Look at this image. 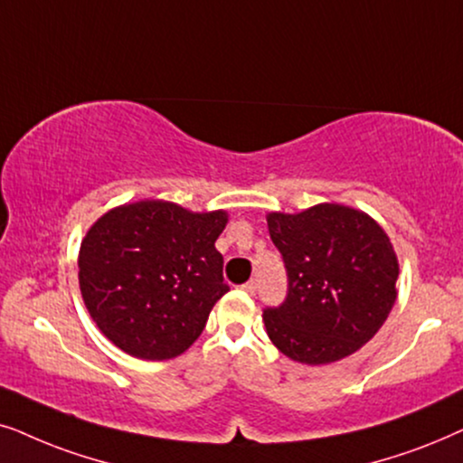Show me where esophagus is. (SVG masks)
<instances>
[{
	"instance_id": "esophagus-1",
	"label": "esophagus",
	"mask_w": 463,
	"mask_h": 463,
	"mask_svg": "<svg viewBox=\"0 0 463 463\" xmlns=\"http://www.w3.org/2000/svg\"><path fill=\"white\" fill-rule=\"evenodd\" d=\"M243 289L248 294H256L258 292V281L256 279H250L248 283H243Z\"/></svg>"
}]
</instances>
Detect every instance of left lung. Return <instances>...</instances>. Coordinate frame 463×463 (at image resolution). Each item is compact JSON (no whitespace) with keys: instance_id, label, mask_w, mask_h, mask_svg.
Returning a JSON list of instances; mask_svg holds the SVG:
<instances>
[{"instance_id":"obj_1","label":"left lung","mask_w":463,"mask_h":463,"mask_svg":"<svg viewBox=\"0 0 463 463\" xmlns=\"http://www.w3.org/2000/svg\"><path fill=\"white\" fill-rule=\"evenodd\" d=\"M288 275L281 305L262 313L269 338L303 364L343 360L377 335L396 303L398 260L377 222L324 203L303 213H269Z\"/></svg>"}]
</instances>
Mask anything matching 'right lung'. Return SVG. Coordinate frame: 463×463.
I'll return each mask as SVG.
<instances>
[{
  "instance_id": "obj_1",
  "label": "right lung",
  "mask_w": 463,
  "mask_h": 463,
  "mask_svg": "<svg viewBox=\"0 0 463 463\" xmlns=\"http://www.w3.org/2000/svg\"><path fill=\"white\" fill-rule=\"evenodd\" d=\"M226 213H190L163 201L122 205L80 245V292L99 330L141 360H169L205 328L228 292L215 239Z\"/></svg>"
}]
</instances>
